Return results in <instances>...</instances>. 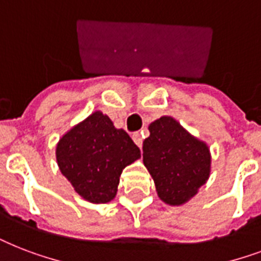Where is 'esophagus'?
<instances>
[{"label":"esophagus","instance_id":"esophagus-1","mask_svg":"<svg viewBox=\"0 0 261 261\" xmlns=\"http://www.w3.org/2000/svg\"><path fill=\"white\" fill-rule=\"evenodd\" d=\"M133 141H134L135 145L138 147L142 146V135L139 134V133H134V134H133Z\"/></svg>","mask_w":261,"mask_h":261}]
</instances>
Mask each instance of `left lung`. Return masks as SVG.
Segmentation results:
<instances>
[{"mask_svg":"<svg viewBox=\"0 0 261 261\" xmlns=\"http://www.w3.org/2000/svg\"><path fill=\"white\" fill-rule=\"evenodd\" d=\"M143 141V164L154 180L159 198L180 206L198 194L210 176V149L172 116L150 123Z\"/></svg>","mask_w":261,"mask_h":261,"instance_id":"8db88e82","label":"left lung"}]
</instances>
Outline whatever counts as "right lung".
Returning a JSON list of instances; mask_svg holds the SVG:
<instances>
[{"label": "right lung", "instance_id": "add662e5", "mask_svg": "<svg viewBox=\"0 0 261 261\" xmlns=\"http://www.w3.org/2000/svg\"><path fill=\"white\" fill-rule=\"evenodd\" d=\"M57 163L75 192L90 203H108L123 169L141 157L139 147L107 115L96 111L57 145Z\"/></svg>", "mask_w": 261, "mask_h": 261}]
</instances>
